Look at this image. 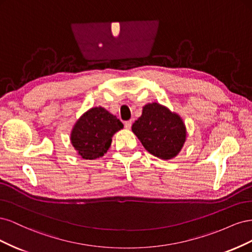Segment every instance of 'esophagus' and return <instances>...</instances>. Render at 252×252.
<instances>
[{
  "mask_svg": "<svg viewBox=\"0 0 252 252\" xmlns=\"http://www.w3.org/2000/svg\"><path fill=\"white\" fill-rule=\"evenodd\" d=\"M124 125H125V128H126V129H130V128H131V125H132V122H131V121H126L125 123H124Z\"/></svg>",
  "mask_w": 252,
  "mask_h": 252,
  "instance_id": "esophagus-1",
  "label": "esophagus"
}]
</instances>
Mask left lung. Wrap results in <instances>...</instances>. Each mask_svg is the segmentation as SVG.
Instances as JSON below:
<instances>
[{"instance_id":"1","label":"left lung","mask_w":252,"mask_h":252,"mask_svg":"<svg viewBox=\"0 0 252 252\" xmlns=\"http://www.w3.org/2000/svg\"><path fill=\"white\" fill-rule=\"evenodd\" d=\"M131 129L144 148L162 159L177 157L187 138L186 126L179 114L156 102L144 106Z\"/></svg>"}]
</instances>
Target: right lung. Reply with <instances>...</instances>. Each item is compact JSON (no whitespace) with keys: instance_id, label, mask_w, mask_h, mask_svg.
I'll use <instances>...</instances> for the list:
<instances>
[{"instance_id":"1","label":"right lung","mask_w":252,"mask_h":252,"mask_svg":"<svg viewBox=\"0 0 252 252\" xmlns=\"http://www.w3.org/2000/svg\"><path fill=\"white\" fill-rule=\"evenodd\" d=\"M124 125L103 107H94L83 113L75 122L70 141L78 155L84 159L101 158L109 149L113 134Z\"/></svg>"}]
</instances>
